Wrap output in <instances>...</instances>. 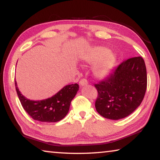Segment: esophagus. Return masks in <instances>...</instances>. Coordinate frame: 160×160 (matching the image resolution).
Here are the masks:
<instances>
[{
  "instance_id": "obj_1",
  "label": "esophagus",
  "mask_w": 160,
  "mask_h": 160,
  "mask_svg": "<svg viewBox=\"0 0 160 160\" xmlns=\"http://www.w3.org/2000/svg\"><path fill=\"white\" fill-rule=\"evenodd\" d=\"M80 85L81 86V87H82V86H85V85H87L88 84V80H87L86 79H85V78H83V79H81L80 80Z\"/></svg>"
}]
</instances>
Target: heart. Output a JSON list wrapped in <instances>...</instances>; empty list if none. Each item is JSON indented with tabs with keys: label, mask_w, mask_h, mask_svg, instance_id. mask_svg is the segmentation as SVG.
I'll use <instances>...</instances> for the list:
<instances>
[{
	"label": "heart",
	"mask_w": 160,
	"mask_h": 160,
	"mask_svg": "<svg viewBox=\"0 0 160 160\" xmlns=\"http://www.w3.org/2000/svg\"><path fill=\"white\" fill-rule=\"evenodd\" d=\"M85 63L94 65L93 73L97 78H105L109 76L116 64L117 56L105 47H95L89 49L82 56Z\"/></svg>",
	"instance_id": "b5f03b06"
}]
</instances>
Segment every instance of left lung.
Wrapping results in <instances>:
<instances>
[{
	"mask_svg": "<svg viewBox=\"0 0 160 160\" xmlns=\"http://www.w3.org/2000/svg\"><path fill=\"white\" fill-rule=\"evenodd\" d=\"M94 87L98 92L95 108L100 115L112 120L126 117L144 98L147 89L144 60L140 56L126 59Z\"/></svg>",
	"mask_w": 160,
	"mask_h": 160,
	"instance_id": "left-lung-1",
	"label": "left lung"
}]
</instances>
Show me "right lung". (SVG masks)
<instances>
[{
  "mask_svg": "<svg viewBox=\"0 0 160 160\" xmlns=\"http://www.w3.org/2000/svg\"><path fill=\"white\" fill-rule=\"evenodd\" d=\"M15 89L22 106L31 117L41 122H57L68 113L70 102L79 90L77 83L65 86L55 95L47 99L33 101L27 99L19 91L15 81Z\"/></svg>",
  "mask_w": 160,
  "mask_h": 160,
  "instance_id": "right-lung-1",
  "label": "right lung"
}]
</instances>
